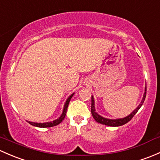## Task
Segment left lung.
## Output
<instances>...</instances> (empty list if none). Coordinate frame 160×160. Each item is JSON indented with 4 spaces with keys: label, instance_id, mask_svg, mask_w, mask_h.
<instances>
[{
    "label": "left lung",
    "instance_id": "1",
    "mask_svg": "<svg viewBox=\"0 0 160 160\" xmlns=\"http://www.w3.org/2000/svg\"><path fill=\"white\" fill-rule=\"evenodd\" d=\"M146 95H147V86L145 87V92L143 93V97H142V100H141L140 103L139 104V106L135 109L128 116H127L126 117H123V118H120V119H108L105 118V117H102V116L99 115L97 112H96L95 109V100H94L93 97L92 96V102H91V113L94 120L97 121L99 123L103 124V125L106 126H110V127H120V126L124 125L127 122H128L132 117H134L136 113L137 112V111L140 109V107H142V103L144 102V100H145Z\"/></svg>",
    "mask_w": 160,
    "mask_h": 160
}]
</instances>
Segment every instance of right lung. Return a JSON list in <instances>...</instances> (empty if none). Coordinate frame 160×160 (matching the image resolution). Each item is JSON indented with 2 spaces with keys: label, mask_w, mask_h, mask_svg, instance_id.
<instances>
[{
  "label": "right lung",
  "mask_w": 160,
  "mask_h": 160,
  "mask_svg": "<svg viewBox=\"0 0 160 160\" xmlns=\"http://www.w3.org/2000/svg\"><path fill=\"white\" fill-rule=\"evenodd\" d=\"M74 95V93H72L68 98L67 99L66 102H65L64 106H63V112H62L61 115L60 116L59 118L57 119V120H54L53 121H50V122H31V121H28V122H29L30 124L33 127H40V128H46V127H54V126L58 125L60 124L62 121L63 120V119L65 118V116H66L67 113V107H68L69 102H70V100H71L72 97Z\"/></svg>",
  "instance_id": "add662e5"
}]
</instances>
